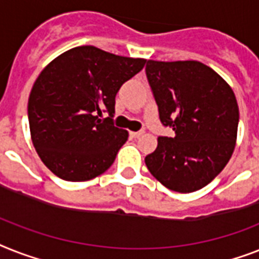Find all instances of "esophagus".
Returning a JSON list of instances; mask_svg holds the SVG:
<instances>
[{
	"label": "esophagus",
	"instance_id": "esophagus-1",
	"mask_svg": "<svg viewBox=\"0 0 259 259\" xmlns=\"http://www.w3.org/2000/svg\"><path fill=\"white\" fill-rule=\"evenodd\" d=\"M144 134V132H130V137L132 138H138V137H141Z\"/></svg>",
	"mask_w": 259,
	"mask_h": 259
}]
</instances>
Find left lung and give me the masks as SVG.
Here are the masks:
<instances>
[{
    "instance_id": "left-lung-1",
    "label": "left lung",
    "mask_w": 259,
    "mask_h": 259,
    "mask_svg": "<svg viewBox=\"0 0 259 259\" xmlns=\"http://www.w3.org/2000/svg\"><path fill=\"white\" fill-rule=\"evenodd\" d=\"M146 75L159 119L174 137H158L145 163L165 188L193 193L205 188L232 158L239 109L234 92L218 73L198 61H153Z\"/></svg>"
}]
</instances>
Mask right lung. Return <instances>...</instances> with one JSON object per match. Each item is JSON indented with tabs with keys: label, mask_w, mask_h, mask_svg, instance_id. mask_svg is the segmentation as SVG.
<instances>
[{
	"label": "right lung",
	"mask_w": 259,
	"mask_h": 259,
	"mask_svg": "<svg viewBox=\"0 0 259 259\" xmlns=\"http://www.w3.org/2000/svg\"><path fill=\"white\" fill-rule=\"evenodd\" d=\"M146 60L77 46L39 73L27 102L31 142L48 169L61 180L82 182L113 165L127 130L113 123L115 96ZM102 111L108 119L101 120Z\"/></svg>",
	"instance_id": "add662e5"
}]
</instances>
